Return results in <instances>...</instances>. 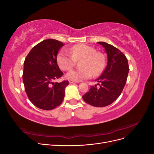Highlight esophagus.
I'll use <instances>...</instances> for the list:
<instances>
[{"instance_id": "1", "label": "esophagus", "mask_w": 154, "mask_h": 154, "mask_svg": "<svg viewBox=\"0 0 154 154\" xmlns=\"http://www.w3.org/2000/svg\"><path fill=\"white\" fill-rule=\"evenodd\" d=\"M77 83V82L72 81V80H69V83Z\"/></svg>"}]
</instances>
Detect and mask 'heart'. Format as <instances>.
Masks as SVG:
<instances>
[{
    "label": "heart",
    "mask_w": 154,
    "mask_h": 154,
    "mask_svg": "<svg viewBox=\"0 0 154 154\" xmlns=\"http://www.w3.org/2000/svg\"><path fill=\"white\" fill-rule=\"evenodd\" d=\"M69 56L64 51L58 54L57 61L63 71H69L75 66L76 62L82 60L80 70H72L66 74L68 80L80 82L90 78L94 74L98 76L103 71L105 66V58L103 54L97 52L95 48L85 44L74 45L70 49Z\"/></svg>",
    "instance_id": "1"
}]
</instances>
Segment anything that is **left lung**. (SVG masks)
<instances>
[{
  "mask_svg": "<svg viewBox=\"0 0 154 154\" xmlns=\"http://www.w3.org/2000/svg\"><path fill=\"white\" fill-rule=\"evenodd\" d=\"M105 49L107 54V65L103 72L95 81L97 85L91 86L83 96L87 103L96 107L112 104L122 93L126 84L129 71L127 58L113 45L104 42H97Z\"/></svg>",
  "mask_w": 154,
  "mask_h": 154,
  "instance_id": "obj_1",
  "label": "left lung"
}]
</instances>
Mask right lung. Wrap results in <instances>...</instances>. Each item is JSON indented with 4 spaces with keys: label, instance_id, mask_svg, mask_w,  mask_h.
<instances>
[{
    "label": "right lung",
    "instance_id": "right-lung-1",
    "mask_svg": "<svg viewBox=\"0 0 154 154\" xmlns=\"http://www.w3.org/2000/svg\"><path fill=\"white\" fill-rule=\"evenodd\" d=\"M63 45L54 39L43 40L30 51L25 59L22 76L25 91L31 103L39 109H54L63 100L69 82H53L63 75L57 58Z\"/></svg>",
    "mask_w": 154,
    "mask_h": 154
}]
</instances>
